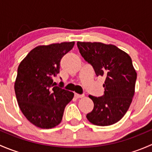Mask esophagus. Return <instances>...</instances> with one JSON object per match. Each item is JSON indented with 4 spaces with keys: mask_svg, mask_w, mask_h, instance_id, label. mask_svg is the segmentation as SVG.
<instances>
[{
    "mask_svg": "<svg viewBox=\"0 0 152 152\" xmlns=\"http://www.w3.org/2000/svg\"><path fill=\"white\" fill-rule=\"evenodd\" d=\"M74 96L76 99H80V98L84 97V95H80V94H78V93H75Z\"/></svg>",
    "mask_w": 152,
    "mask_h": 152,
    "instance_id": "esophagus-1",
    "label": "esophagus"
}]
</instances>
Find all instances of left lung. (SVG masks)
<instances>
[{"mask_svg": "<svg viewBox=\"0 0 152 152\" xmlns=\"http://www.w3.org/2000/svg\"><path fill=\"white\" fill-rule=\"evenodd\" d=\"M77 46L96 76L106 78L104 96H89L94 107L87 114V120L102 126L117 123L129 110L134 94L137 73L131 57L115 45L102 42H77Z\"/></svg>", "mask_w": 152, "mask_h": 152, "instance_id": "obj_1", "label": "left lung"}]
</instances>
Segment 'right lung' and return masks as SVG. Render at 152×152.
Instances as JSON below:
<instances>
[{
    "label": "right lung",
    "instance_id": "add662e5",
    "mask_svg": "<svg viewBox=\"0 0 152 152\" xmlns=\"http://www.w3.org/2000/svg\"><path fill=\"white\" fill-rule=\"evenodd\" d=\"M74 42L39 45L32 49L18 66L15 91L20 109L36 126L51 129L62 121L73 93L55 86L61 59Z\"/></svg>",
    "mask_w": 152,
    "mask_h": 152
}]
</instances>
